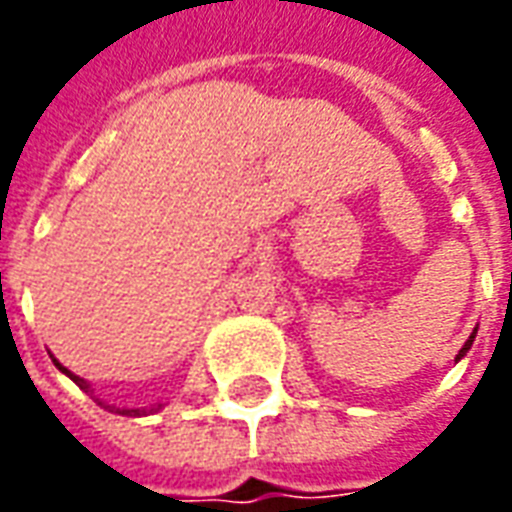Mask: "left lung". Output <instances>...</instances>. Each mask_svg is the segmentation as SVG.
I'll return each instance as SVG.
<instances>
[{
    "label": "left lung",
    "instance_id": "8db88e82",
    "mask_svg": "<svg viewBox=\"0 0 512 512\" xmlns=\"http://www.w3.org/2000/svg\"><path fill=\"white\" fill-rule=\"evenodd\" d=\"M474 337H477V329H474V332L469 334V340H466V343H463V348H461V351H458V356H455V362H458V359H463V356L469 354V348H472Z\"/></svg>",
    "mask_w": 512,
    "mask_h": 512
}]
</instances>
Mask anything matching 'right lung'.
<instances>
[{
	"label": "right lung",
	"mask_w": 512,
	"mask_h": 512,
	"mask_svg": "<svg viewBox=\"0 0 512 512\" xmlns=\"http://www.w3.org/2000/svg\"><path fill=\"white\" fill-rule=\"evenodd\" d=\"M51 359H54V356H51ZM54 365H57V370H60V373H65V376L71 378L73 384L82 386L84 392H93V389H90V384H87L84 378H79V376H76V373H71L68 367H62L60 362H57V359H54ZM101 406L109 408V411H115V414H123V417H147V414H153V411H158V408H161V403H158V406H150V408H117V406H106V403H101Z\"/></svg>",
	"instance_id": "1"
}]
</instances>
